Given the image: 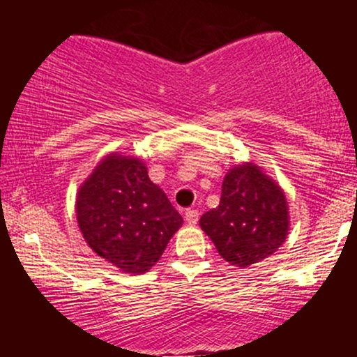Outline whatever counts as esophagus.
<instances>
[{"mask_svg":"<svg viewBox=\"0 0 357 357\" xmlns=\"http://www.w3.org/2000/svg\"><path fill=\"white\" fill-rule=\"evenodd\" d=\"M185 219L190 226H195L197 221H199V212H197L195 208H188V211L185 212Z\"/></svg>","mask_w":357,"mask_h":357,"instance_id":"esophagus-1","label":"esophagus"}]
</instances>
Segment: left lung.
I'll return each mask as SVG.
<instances>
[{
	"instance_id": "1",
	"label": "left lung",
	"mask_w": 357,
	"mask_h": 357,
	"mask_svg": "<svg viewBox=\"0 0 357 357\" xmlns=\"http://www.w3.org/2000/svg\"><path fill=\"white\" fill-rule=\"evenodd\" d=\"M200 228L229 264L247 268L275 254L289 235V205L275 179L252 162L229 169L221 200Z\"/></svg>"
}]
</instances>
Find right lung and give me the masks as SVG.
I'll list each match as a JSON object with an SVG mask.
<instances>
[{
  "mask_svg": "<svg viewBox=\"0 0 357 357\" xmlns=\"http://www.w3.org/2000/svg\"><path fill=\"white\" fill-rule=\"evenodd\" d=\"M75 212L93 252L131 275L149 271L183 225L146 165L119 153L103 158L82 183Z\"/></svg>",
  "mask_w": 357,
  "mask_h": 357,
  "instance_id": "right-lung-1",
  "label": "right lung"
}]
</instances>
